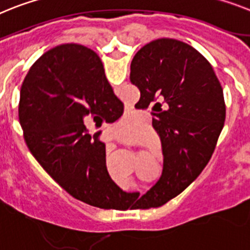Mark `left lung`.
Wrapping results in <instances>:
<instances>
[{
	"label": "left lung",
	"instance_id": "1",
	"mask_svg": "<svg viewBox=\"0 0 250 250\" xmlns=\"http://www.w3.org/2000/svg\"><path fill=\"white\" fill-rule=\"evenodd\" d=\"M130 69L140 91L135 107H151L164 155L162 177L138 208H159L187 188L210 161L225 123L223 87L201 53L169 38L146 44Z\"/></svg>",
	"mask_w": 250,
	"mask_h": 250
}]
</instances>
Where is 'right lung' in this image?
I'll return each instance as SVG.
<instances>
[{"label":"right lung","mask_w":250,"mask_h":250,"mask_svg":"<svg viewBox=\"0 0 250 250\" xmlns=\"http://www.w3.org/2000/svg\"><path fill=\"white\" fill-rule=\"evenodd\" d=\"M123 112L100 57L81 44L49 49L21 86L19 120L29 150L62 188L96 208H114L125 193L108 176L104 143L84 121L100 127Z\"/></svg>","instance_id":"add662e5"}]
</instances>
